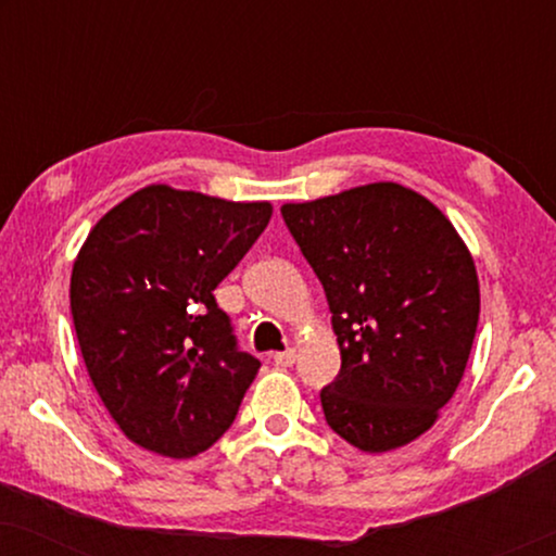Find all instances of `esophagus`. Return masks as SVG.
Instances as JSON below:
<instances>
[{
	"instance_id": "1",
	"label": "esophagus",
	"mask_w": 556,
	"mask_h": 556,
	"mask_svg": "<svg viewBox=\"0 0 556 556\" xmlns=\"http://www.w3.org/2000/svg\"><path fill=\"white\" fill-rule=\"evenodd\" d=\"M273 362H276L278 367H293L295 352H293V349H286V352H278L276 356H273Z\"/></svg>"
}]
</instances>
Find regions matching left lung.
Segmentation results:
<instances>
[{
    "instance_id": "1",
    "label": "left lung",
    "mask_w": 556,
    "mask_h": 556,
    "mask_svg": "<svg viewBox=\"0 0 556 556\" xmlns=\"http://www.w3.org/2000/svg\"><path fill=\"white\" fill-rule=\"evenodd\" d=\"M280 215L321 280L339 341L341 369L321 390L329 428L367 453L422 435L458 390L481 311L455 227L394 181Z\"/></svg>"
}]
</instances>
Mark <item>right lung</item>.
<instances>
[{
    "label": "right lung",
    "mask_w": 556,
    "mask_h": 556,
    "mask_svg": "<svg viewBox=\"0 0 556 556\" xmlns=\"http://www.w3.org/2000/svg\"><path fill=\"white\" fill-rule=\"evenodd\" d=\"M268 202L151 185L98 219L71 278L90 382L136 445L192 458L230 428L261 362L215 288L268 227Z\"/></svg>",
    "instance_id": "obj_1"
}]
</instances>
